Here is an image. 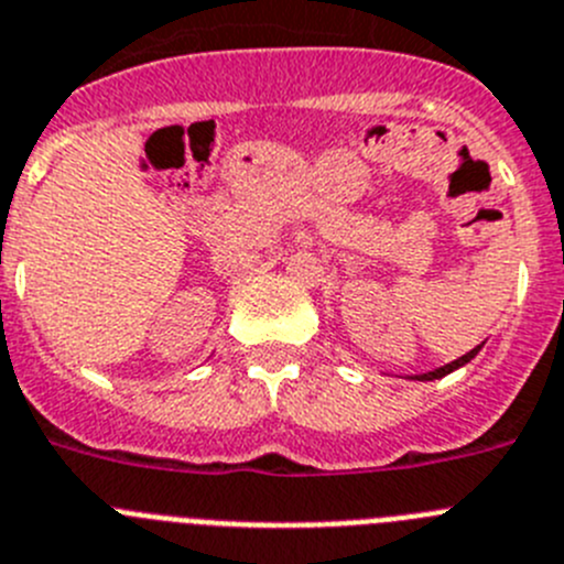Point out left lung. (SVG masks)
Masks as SVG:
<instances>
[{
  "label": "left lung",
  "instance_id": "8db88e82",
  "mask_svg": "<svg viewBox=\"0 0 564 564\" xmlns=\"http://www.w3.org/2000/svg\"><path fill=\"white\" fill-rule=\"evenodd\" d=\"M478 351H480V345H478V348H471L469 354H464V357H460V359H455V362L444 365V368H438V370H430V373H424V377H421V379H424V382H430V379H441V377H446V373H453L455 368H460V365L469 362V359L475 357V354H478Z\"/></svg>",
  "mask_w": 564,
  "mask_h": 564
}]
</instances>
